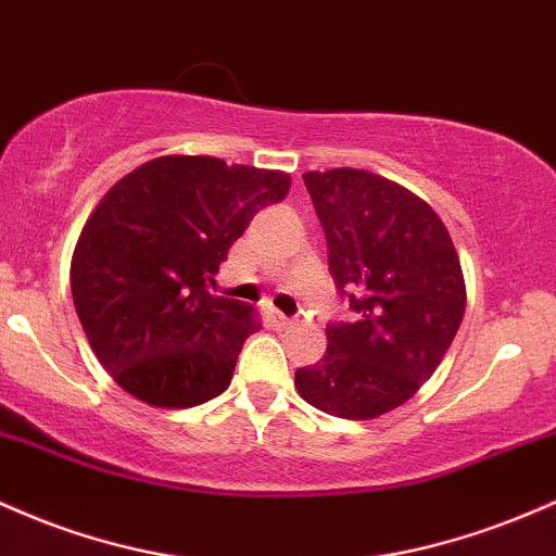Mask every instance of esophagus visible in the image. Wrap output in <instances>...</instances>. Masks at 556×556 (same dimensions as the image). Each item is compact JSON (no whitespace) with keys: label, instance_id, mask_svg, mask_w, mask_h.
Listing matches in <instances>:
<instances>
[{"label":"esophagus","instance_id":"obj_1","mask_svg":"<svg viewBox=\"0 0 556 556\" xmlns=\"http://www.w3.org/2000/svg\"><path fill=\"white\" fill-rule=\"evenodd\" d=\"M267 317H270V326H276V328L294 326V320H291V317H286L283 312H278V309H267Z\"/></svg>","mask_w":556,"mask_h":556}]
</instances>
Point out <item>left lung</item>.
Masks as SVG:
<instances>
[{"instance_id":"left-lung-1","label":"left lung","mask_w":556,"mask_h":556,"mask_svg":"<svg viewBox=\"0 0 556 556\" xmlns=\"http://www.w3.org/2000/svg\"><path fill=\"white\" fill-rule=\"evenodd\" d=\"M328 267L354 323H330L296 391L320 413L372 420L402 407L444 359L465 315L457 249L430 204L357 167L304 173Z\"/></svg>"}]
</instances>
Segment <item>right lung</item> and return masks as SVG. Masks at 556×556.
<instances>
[{"label": "right lung", "mask_w": 556, "mask_h": 556, "mask_svg": "<svg viewBox=\"0 0 556 556\" xmlns=\"http://www.w3.org/2000/svg\"><path fill=\"white\" fill-rule=\"evenodd\" d=\"M289 186L280 170L165 154L102 197L78 236L71 289L93 354L123 391L186 409L228 389L260 317L207 283Z\"/></svg>", "instance_id": "obj_1"}]
</instances>
